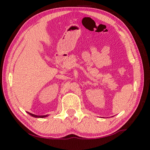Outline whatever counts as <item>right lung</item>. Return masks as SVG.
Returning a JSON list of instances; mask_svg holds the SVG:
<instances>
[{"label": "right lung", "mask_w": 150, "mask_h": 150, "mask_svg": "<svg viewBox=\"0 0 150 150\" xmlns=\"http://www.w3.org/2000/svg\"><path fill=\"white\" fill-rule=\"evenodd\" d=\"M29 113V114L30 115V116H33V117H35V118H44V117H46L47 116V115H46V116H37V115H34V114H32V113H31L30 112H27Z\"/></svg>", "instance_id": "obj_1"}]
</instances>
